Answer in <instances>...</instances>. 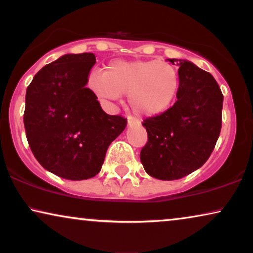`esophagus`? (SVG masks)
<instances>
[{
  "mask_svg": "<svg viewBox=\"0 0 253 253\" xmlns=\"http://www.w3.org/2000/svg\"><path fill=\"white\" fill-rule=\"evenodd\" d=\"M127 123H129V126H134V124H140V120L137 119V117H133V116H127Z\"/></svg>",
  "mask_w": 253,
  "mask_h": 253,
  "instance_id": "1",
  "label": "esophagus"
}]
</instances>
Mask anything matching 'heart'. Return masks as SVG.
<instances>
[{"instance_id":"heart-1","label":"heart","mask_w":253,"mask_h":253,"mask_svg":"<svg viewBox=\"0 0 253 253\" xmlns=\"http://www.w3.org/2000/svg\"><path fill=\"white\" fill-rule=\"evenodd\" d=\"M88 84L103 100H117L129 94L131 108L140 116H155L171 106L178 91L176 69L160 61H116L107 72L94 70Z\"/></svg>"}]
</instances>
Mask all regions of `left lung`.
I'll use <instances>...</instances> for the list:
<instances>
[{
	"mask_svg": "<svg viewBox=\"0 0 253 253\" xmlns=\"http://www.w3.org/2000/svg\"><path fill=\"white\" fill-rule=\"evenodd\" d=\"M178 65L177 101L160 115L144 120L147 143L140 161L152 177L172 181L202 167L215 147L222 126L223 95L215 79L191 62Z\"/></svg>",
	"mask_w": 253,
	"mask_h": 253,
	"instance_id": "obj_1",
	"label": "left lung"
}]
</instances>
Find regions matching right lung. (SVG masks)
<instances>
[{
  "instance_id": "1",
  "label": "right lung",
  "mask_w": 253,
  "mask_h": 253,
  "mask_svg": "<svg viewBox=\"0 0 253 253\" xmlns=\"http://www.w3.org/2000/svg\"><path fill=\"white\" fill-rule=\"evenodd\" d=\"M94 63L92 53L64 55L41 69L26 89L24 126L31 151L44 169L71 181L98 174L107 148L127 123L103 112L85 86Z\"/></svg>"
}]
</instances>
